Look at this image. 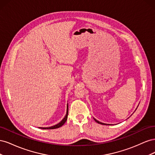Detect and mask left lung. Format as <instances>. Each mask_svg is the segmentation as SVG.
Wrapping results in <instances>:
<instances>
[{"label": "left lung", "mask_w": 155, "mask_h": 155, "mask_svg": "<svg viewBox=\"0 0 155 155\" xmlns=\"http://www.w3.org/2000/svg\"><path fill=\"white\" fill-rule=\"evenodd\" d=\"M94 120L96 121V122L97 123H98V124H101V125H107V124H104V123H101V122H100V121H97V120H96L95 118H94ZM108 125H109V124H108Z\"/></svg>", "instance_id": "8db88e82"}]
</instances>
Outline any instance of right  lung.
<instances>
[{
	"instance_id": "obj_1",
	"label": "right lung",
	"mask_w": 155,
	"mask_h": 155,
	"mask_svg": "<svg viewBox=\"0 0 155 155\" xmlns=\"http://www.w3.org/2000/svg\"><path fill=\"white\" fill-rule=\"evenodd\" d=\"M68 106L67 104V114L65 115V116L64 117V118L60 121V122L58 124H56L55 125H53L51 127H40L41 129H57L60 127H61L62 125H64V124L66 122V121L67 120V118H68Z\"/></svg>"
}]
</instances>
